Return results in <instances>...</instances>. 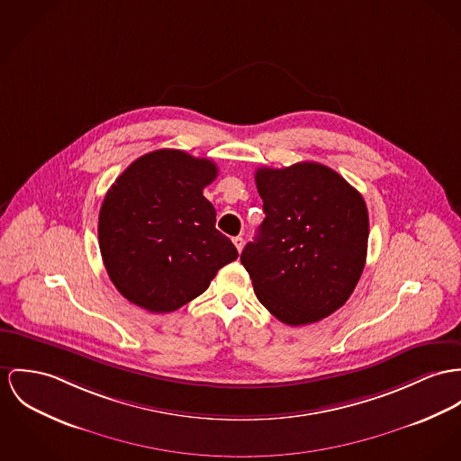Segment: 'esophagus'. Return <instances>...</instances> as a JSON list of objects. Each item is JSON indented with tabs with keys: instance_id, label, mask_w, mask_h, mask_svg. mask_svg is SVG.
I'll return each instance as SVG.
<instances>
[{
	"instance_id": "1",
	"label": "esophagus",
	"mask_w": 461,
	"mask_h": 461,
	"mask_svg": "<svg viewBox=\"0 0 461 461\" xmlns=\"http://www.w3.org/2000/svg\"><path fill=\"white\" fill-rule=\"evenodd\" d=\"M233 244H235V248L239 252H242V249H244V239L242 237H235L233 239Z\"/></svg>"
}]
</instances>
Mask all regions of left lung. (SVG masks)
Returning <instances> with one entry per match:
<instances>
[{"label":"left lung","instance_id":"obj_1","mask_svg":"<svg viewBox=\"0 0 461 461\" xmlns=\"http://www.w3.org/2000/svg\"><path fill=\"white\" fill-rule=\"evenodd\" d=\"M265 221L242 250L261 305L289 326L328 318L353 294L368 244L363 196L312 161L258 168Z\"/></svg>","mask_w":461,"mask_h":461}]
</instances>
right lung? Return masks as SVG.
Wrapping results in <instances>:
<instances>
[{"instance_id":"1","label":"right lung","mask_w":461,"mask_h":461,"mask_svg":"<svg viewBox=\"0 0 461 461\" xmlns=\"http://www.w3.org/2000/svg\"><path fill=\"white\" fill-rule=\"evenodd\" d=\"M217 177L211 159L159 149L135 159L112 184L98 239L117 291L149 312H174L200 296L239 252L215 230L203 196Z\"/></svg>"}]
</instances>
